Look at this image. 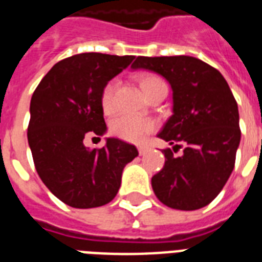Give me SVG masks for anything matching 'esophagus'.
<instances>
[{
    "label": "esophagus",
    "instance_id": "esophagus-1",
    "mask_svg": "<svg viewBox=\"0 0 262 262\" xmlns=\"http://www.w3.org/2000/svg\"><path fill=\"white\" fill-rule=\"evenodd\" d=\"M138 150H139V154L143 156V154H146V152L148 151V146L147 144H139V146H138Z\"/></svg>",
    "mask_w": 262,
    "mask_h": 262
}]
</instances>
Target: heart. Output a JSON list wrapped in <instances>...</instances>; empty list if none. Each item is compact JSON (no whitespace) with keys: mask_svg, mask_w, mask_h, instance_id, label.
<instances>
[{"mask_svg":"<svg viewBox=\"0 0 262 262\" xmlns=\"http://www.w3.org/2000/svg\"><path fill=\"white\" fill-rule=\"evenodd\" d=\"M139 86L146 95L150 97L152 93L158 91H167V85L160 75L154 73H143L139 75ZM118 88V81L111 79L104 85L100 96V104L104 114L111 115L115 111V92ZM156 129V123L151 119L138 118L131 115H121L114 119L110 125V131L116 138H120L127 142H141L146 135Z\"/></svg>","mask_w":262,"mask_h":262,"instance_id":"obj_1","label":"heart"}]
</instances>
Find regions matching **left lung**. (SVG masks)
Here are the masks:
<instances>
[{
	"label": "left lung",
	"mask_w": 262,
	"mask_h": 262,
	"mask_svg": "<svg viewBox=\"0 0 262 262\" xmlns=\"http://www.w3.org/2000/svg\"><path fill=\"white\" fill-rule=\"evenodd\" d=\"M133 69H147L169 81L173 115L158 138L184 148L174 157L165 148V165L152 176L161 203L193 211L210 204L223 189L235 165L241 129L238 105L216 69L193 56H138Z\"/></svg>",
	"instance_id": "1"
}]
</instances>
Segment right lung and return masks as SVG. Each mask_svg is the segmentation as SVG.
<instances>
[{"mask_svg":"<svg viewBox=\"0 0 262 262\" xmlns=\"http://www.w3.org/2000/svg\"><path fill=\"white\" fill-rule=\"evenodd\" d=\"M134 59L101 52L73 55L54 64L33 92L27 133L33 164L46 187L68 206L110 203L123 169L138 156L134 144L116 138H108L101 148L83 144L88 135L106 131L102 88Z\"/></svg>","mask_w":262,"mask_h":262,"instance_id":"add662e5","label":"right lung"}]
</instances>
